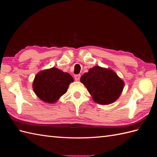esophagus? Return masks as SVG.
<instances>
[{"mask_svg": "<svg viewBox=\"0 0 157 157\" xmlns=\"http://www.w3.org/2000/svg\"><path fill=\"white\" fill-rule=\"evenodd\" d=\"M80 78V75H75V80H79Z\"/></svg>", "mask_w": 157, "mask_h": 157, "instance_id": "34e87169", "label": "esophagus"}]
</instances>
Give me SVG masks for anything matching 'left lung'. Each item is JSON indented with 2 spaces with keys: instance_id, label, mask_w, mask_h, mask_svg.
Instances as JSON below:
<instances>
[{
  "instance_id": "1",
  "label": "left lung",
  "mask_w": 157,
  "mask_h": 157,
  "mask_svg": "<svg viewBox=\"0 0 157 157\" xmlns=\"http://www.w3.org/2000/svg\"><path fill=\"white\" fill-rule=\"evenodd\" d=\"M95 102L101 105L113 103L119 98L124 83L110 69L95 66L80 78Z\"/></svg>"
}]
</instances>
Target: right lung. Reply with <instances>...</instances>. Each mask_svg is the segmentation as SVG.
<instances>
[{
    "label": "right lung",
    "mask_w": 157,
    "mask_h": 157,
    "mask_svg": "<svg viewBox=\"0 0 157 157\" xmlns=\"http://www.w3.org/2000/svg\"><path fill=\"white\" fill-rule=\"evenodd\" d=\"M73 78L67 73L53 67L38 73L33 88L36 96L47 103H54L67 91Z\"/></svg>",
    "instance_id": "obj_1"
}]
</instances>
